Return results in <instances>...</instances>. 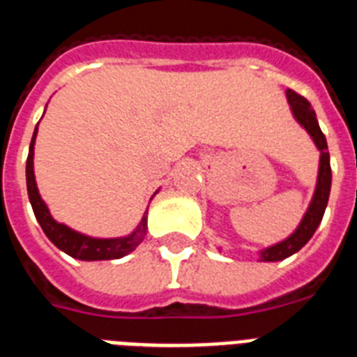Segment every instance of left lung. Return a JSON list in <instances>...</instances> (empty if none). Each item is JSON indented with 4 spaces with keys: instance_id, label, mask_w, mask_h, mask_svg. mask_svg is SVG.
Wrapping results in <instances>:
<instances>
[{
    "instance_id": "8db88e82",
    "label": "left lung",
    "mask_w": 357,
    "mask_h": 357,
    "mask_svg": "<svg viewBox=\"0 0 357 357\" xmlns=\"http://www.w3.org/2000/svg\"><path fill=\"white\" fill-rule=\"evenodd\" d=\"M287 101L291 105L293 116L296 121L307 130V134L312 136L315 145L321 151V164H319V178H317V188L313 193L312 204L307 208L306 215L302 218L301 225L296 228L295 232L287 239L280 241V243L273 245L269 249L261 250L259 259L261 261H280L286 259L287 256L295 255L296 250H301L304 245L310 241L315 230H317L319 223L323 221L324 210H326L328 197H330V186H332V167H330V153H328V144L326 136L323 134L321 127H319L317 116L315 110L312 108L310 101L306 98H302L295 90H287L286 92Z\"/></svg>"
}]
</instances>
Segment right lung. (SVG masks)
<instances>
[{
    "instance_id": "obj_1",
    "label": "right lung",
    "mask_w": 357,
    "mask_h": 357,
    "mask_svg": "<svg viewBox=\"0 0 357 357\" xmlns=\"http://www.w3.org/2000/svg\"><path fill=\"white\" fill-rule=\"evenodd\" d=\"M38 129V125H36ZM36 129H34L33 139L29 145V156H27V167H25V176H27V193H29L31 206L33 212L38 219L40 227L44 230V234L51 239V243L64 250L66 255H70L71 258L84 259V261H96V259H116L121 256L129 255L130 250H134L139 245V241L145 238L147 232V212L139 221L138 228L134 230L130 236L116 239H98L88 238L84 234H79L75 230H71L66 225L56 223L55 219L51 218L50 210L45 206V202L40 199L38 188L34 182V171H33V155H34V138H36Z\"/></svg>"
}]
</instances>
